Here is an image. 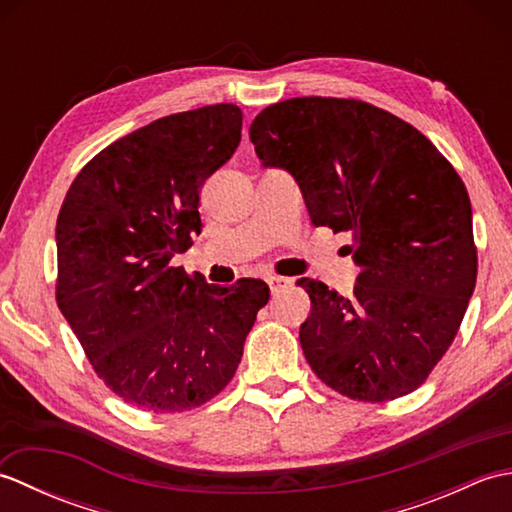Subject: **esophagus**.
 I'll return each instance as SVG.
<instances>
[{"label":"esophagus","instance_id":"34e87169","mask_svg":"<svg viewBox=\"0 0 512 512\" xmlns=\"http://www.w3.org/2000/svg\"><path fill=\"white\" fill-rule=\"evenodd\" d=\"M290 284H292V279H288V277H277V275L268 277V286H270V292H273V295H277V292H281Z\"/></svg>","mask_w":512,"mask_h":512}]
</instances>
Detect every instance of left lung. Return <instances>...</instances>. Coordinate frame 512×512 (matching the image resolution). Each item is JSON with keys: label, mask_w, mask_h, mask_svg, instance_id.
<instances>
[{"label": "left lung", "mask_w": 512, "mask_h": 512, "mask_svg": "<svg viewBox=\"0 0 512 512\" xmlns=\"http://www.w3.org/2000/svg\"><path fill=\"white\" fill-rule=\"evenodd\" d=\"M264 167L297 180L314 226L352 235L354 295L321 281L299 341L339 394L385 402L418 389L460 330L477 279L471 200L416 127L354 99L301 96L250 125Z\"/></svg>", "instance_id": "left-lung-1"}]
</instances>
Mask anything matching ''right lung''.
Wrapping results in <instances>:
<instances>
[{"label":"right lung","instance_id":"right-lung-1","mask_svg":"<svg viewBox=\"0 0 512 512\" xmlns=\"http://www.w3.org/2000/svg\"><path fill=\"white\" fill-rule=\"evenodd\" d=\"M242 140L231 103L171 114L99 151L57 217V303L94 372L127 405L187 411L231 383L270 290L171 266L200 235V189Z\"/></svg>","mask_w":512,"mask_h":512}]
</instances>
